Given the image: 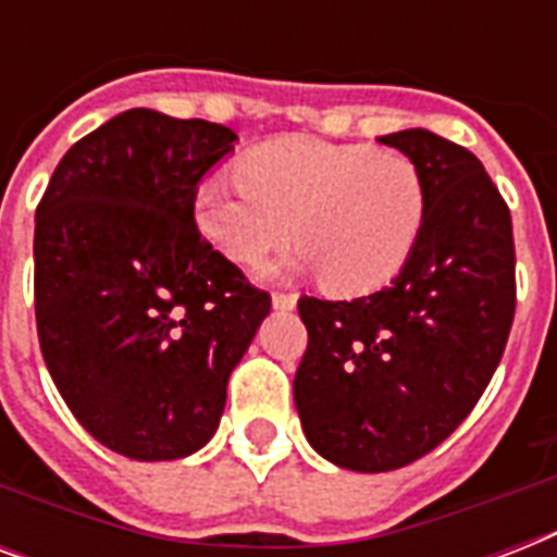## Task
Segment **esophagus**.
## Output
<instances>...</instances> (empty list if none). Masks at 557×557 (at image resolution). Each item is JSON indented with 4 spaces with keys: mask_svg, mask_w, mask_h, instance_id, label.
Listing matches in <instances>:
<instances>
[{
    "mask_svg": "<svg viewBox=\"0 0 557 557\" xmlns=\"http://www.w3.org/2000/svg\"><path fill=\"white\" fill-rule=\"evenodd\" d=\"M271 306L277 312H292L297 306V295H283V292H277V295H271Z\"/></svg>",
    "mask_w": 557,
    "mask_h": 557,
    "instance_id": "1",
    "label": "esophagus"
}]
</instances>
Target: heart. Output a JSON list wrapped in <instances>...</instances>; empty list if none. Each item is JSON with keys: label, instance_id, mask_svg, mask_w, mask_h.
I'll list each match as a JSON object with an SVG mask.
<instances>
[{"label": "heart", "instance_id": "b5f03b06", "mask_svg": "<svg viewBox=\"0 0 557 557\" xmlns=\"http://www.w3.org/2000/svg\"><path fill=\"white\" fill-rule=\"evenodd\" d=\"M239 176H210L196 187L201 236L227 260L257 265L295 231L300 243L269 274H323L338 297L387 286L410 260L428 213L416 161L364 144L286 135L248 152Z\"/></svg>", "mask_w": 557, "mask_h": 557}]
</instances>
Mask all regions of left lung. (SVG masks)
Segmentation results:
<instances>
[{"label": "left lung", "mask_w": 557, "mask_h": 557, "mask_svg": "<svg viewBox=\"0 0 557 557\" xmlns=\"http://www.w3.org/2000/svg\"><path fill=\"white\" fill-rule=\"evenodd\" d=\"M379 144L424 176L410 260L375 295L297 300L309 330L300 424L323 459L358 474L405 468L448 440L488 387L515 318L511 216L480 159L428 129Z\"/></svg>", "instance_id": "1"}]
</instances>
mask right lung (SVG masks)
Here are the masks:
<instances>
[{
    "label": "right lung",
    "mask_w": 557,
    "mask_h": 557,
    "mask_svg": "<svg viewBox=\"0 0 557 557\" xmlns=\"http://www.w3.org/2000/svg\"><path fill=\"white\" fill-rule=\"evenodd\" d=\"M236 141L222 124L129 109L65 152L39 201V349L74 419L121 457L205 448L271 312L193 219L196 187Z\"/></svg>",
    "instance_id": "add662e5"
}]
</instances>
